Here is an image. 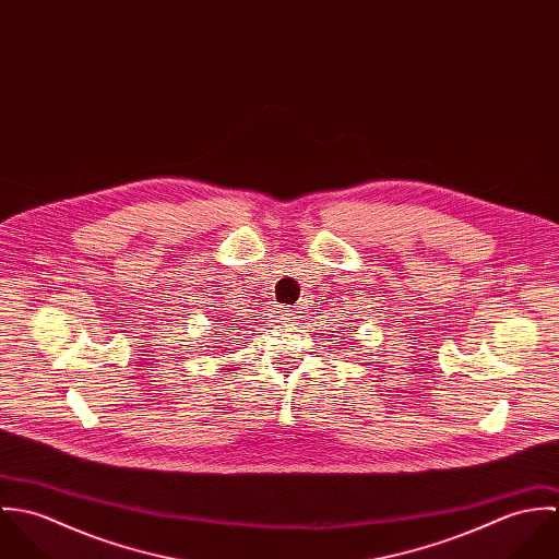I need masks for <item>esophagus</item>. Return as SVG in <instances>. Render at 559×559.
<instances>
[{
	"instance_id": "1",
	"label": "esophagus",
	"mask_w": 559,
	"mask_h": 559,
	"mask_svg": "<svg viewBox=\"0 0 559 559\" xmlns=\"http://www.w3.org/2000/svg\"><path fill=\"white\" fill-rule=\"evenodd\" d=\"M277 317H280V319L284 320V322H286V320L295 319V317H297V314H295V310H288V308H280V312H277Z\"/></svg>"
}]
</instances>
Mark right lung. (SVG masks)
Segmentation results:
<instances>
[{"mask_svg":"<svg viewBox=\"0 0 559 559\" xmlns=\"http://www.w3.org/2000/svg\"><path fill=\"white\" fill-rule=\"evenodd\" d=\"M222 324H224V322H222Z\"/></svg>","mask_w":559,"mask_h":559,"instance_id":"add662e5","label":"right lung"}]
</instances>
